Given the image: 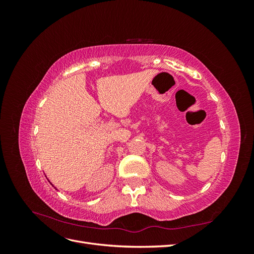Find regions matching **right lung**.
I'll return each mask as SVG.
<instances>
[{
    "instance_id": "obj_1",
    "label": "right lung",
    "mask_w": 254,
    "mask_h": 254,
    "mask_svg": "<svg viewBox=\"0 0 254 254\" xmlns=\"http://www.w3.org/2000/svg\"><path fill=\"white\" fill-rule=\"evenodd\" d=\"M51 184H52V183H51ZM52 186H53V184H52ZM53 187H54V186H53ZM56 190H57V189H56Z\"/></svg>"
}]
</instances>
